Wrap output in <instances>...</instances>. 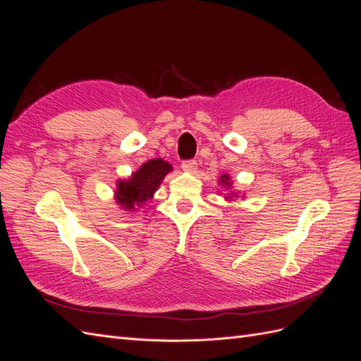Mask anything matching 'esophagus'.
Returning <instances> with one entry per match:
<instances>
[{
	"mask_svg": "<svg viewBox=\"0 0 361 361\" xmlns=\"http://www.w3.org/2000/svg\"><path fill=\"white\" fill-rule=\"evenodd\" d=\"M180 166L185 171H192V170L197 169V161H195V159H185V161H182Z\"/></svg>",
	"mask_w": 361,
	"mask_h": 361,
	"instance_id": "obj_1",
	"label": "esophagus"
}]
</instances>
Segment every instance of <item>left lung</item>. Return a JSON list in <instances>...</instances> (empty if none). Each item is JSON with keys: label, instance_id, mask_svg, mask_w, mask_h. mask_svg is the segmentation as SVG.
Returning <instances> with one entry per match:
<instances>
[{"label": "left lung", "instance_id": "obj_1", "mask_svg": "<svg viewBox=\"0 0 361 361\" xmlns=\"http://www.w3.org/2000/svg\"><path fill=\"white\" fill-rule=\"evenodd\" d=\"M221 183H224V185H227V187H228V185H231V183H228V176H226V174H224V176L221 178V180H220Z\"/></svg>", "mask_w": 361, "mask_h": 361}]
</instances>
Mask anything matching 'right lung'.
I'll list each match as a JSON object with an SVG mask.
<instances>
[{"instance_id": "right-lung-1", "label": "right lung", "mask_w": 361, "mask_h": 361, "mask_svg": "<svg viewBox=\"0 0 361 361\" xmlns=\"http://www.w3.org/2000/svg\"><path fill=\"white\" fill-rule=\"evenodd\" d=\"M169 171H171L169 162L161 158L149 159L129 180H120L117 183L116 200L125 209H137V206L154 197V192Z\"/></svg>"}]
</instances>
